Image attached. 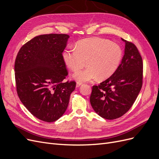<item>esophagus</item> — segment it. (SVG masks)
Segmentation results:
<instances>
[{
    "mask_svg": "<svg viewBox=\"0 0 159 159\" xmlns=\"http://www.w3.org/2000/svg\"><path fill=\"white\" fill-rule=\"evenodd\" d=\"M81 84H82V83H81V82H77V84H76V87H77V88H79Z\"/></svg>",
    "mask_w": 159,
    "mask_h": 159,
    "instance_id": "1",
    "label": "esophagus"
}]
</instances>
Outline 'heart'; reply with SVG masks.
<instances>
[{
    "instance_id": "1",
    "label": "heart",
    "mask_w": 159,
    "mask_h": 159,
    "mask_svg": "<svg viewBox=\"0 0 159 159\" xmlns=\"http://www.w3.org/2000/svg\"><path fill=\"white\" fill-rule=\"evenodd\" d=\"M75 47H68L62 56L66 65L72 71L81 69L87 61L88 68L74 75L79 81L109 78L118 69L123 57L121 46L101 38L80 40Z\"/></svg>"
}]
</instances>
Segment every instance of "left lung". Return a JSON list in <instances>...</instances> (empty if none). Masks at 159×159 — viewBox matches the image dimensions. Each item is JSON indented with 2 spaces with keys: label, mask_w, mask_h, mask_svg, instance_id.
Segmentation results:
<instances>
[{
  "label": "left lung",
  "mask_w": 159,
  "mask_h": 159,
  "mask_svg": "<svg viewBox=\"0 0 159 159\" xmlns=\"http://www.w3.org/2000/svg\"><path fill=\"white\" fill-rule=\"evenodd\" d=\"M125 43V54L116 71L108 79L93 85L90 95L91 107L99 116L115 119L132 107L143 85V62L137 46Z\"/></svg>",
  "instance_id": "obj_1"
}]
</instances>
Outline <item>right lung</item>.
Instances as JSON below:
<instances>
[{
  "mask_svg": "<svg viewBox=\"0 0 159 159\" xmlns=\"http://www.w3.org/2000/svg\"><path fill=\"white\" fill-rule=\"evenodd\" d=\"M69 35L49 34L36 36L19 50L14 63L17 94L26 108L43 121L54 122L68 106L75 81L68 74L62 52Z\"/></svg>",
  "mask_w": 159,
  "mask_h": 159,
  "instance_id": "right-lung-1",
  "label": "right lung"
}]
</instances>
